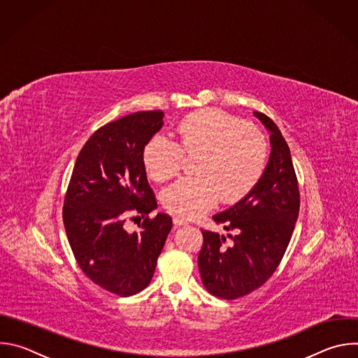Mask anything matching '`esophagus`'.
<instances>
[{
	"label": "esophagus",
	"mask_w": 358,
	"mask_h": 358,
	"mask_svg": "<svg viewBox=\"0 0 358 358\" xmlns=\"http://www.w3.org/2000/svg\"><path fill=\"white\" fill-rule=\"evenodd\" d=\"M173 222H174L176 227H181V225H187V224H188V222H187L184 218H181V217H174V218H173Z\"/></svg>",
	"instance_id": "34e87169"
}]
</instances>
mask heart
Returning <instances> with one entry per match:
<instances>
[{
    "label": "heart",
    "instance_id": "b5f03b06",
    "mask_svg": "<svg viewBox=\"0 0 358 358\" xmlns=\"http://www.w3.org/2000/svg\"><path fill=\"white\" fill-rule=\"evenodd\" d=\"M178 141L156 134L141 150L147 176L157 182L176 177L182 157L198 156L192 178H181L162 192L163 206L181 218H196L221 199L235 203L261 181L268 141L255 127L220 110L202 109L185 116L176 129Z\"/></svg>",
    "mask_w": 358,
    "mask_h": 358
}]
</instances>
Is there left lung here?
<instances>
[{
    "label": "left lung",
    "mask_w": 358,
    "mask_h": 358,
    "mask_svg": "<svg viewBox=\"0 0 358 358\" xmlns=\"http://www.w3.org/2000/svg\"><path fill=\"white\" fill-rule=\"evenodd\" d=\"M271 131V157L265 173L243 199L213 220L225 236L202 232L198 269L206 289L221 299L234 300L261 287L278 269L290 242L300 210V192L290 150L271 117L255 112Z\"/></svg>",
    "instance_id": "left-lung-1"
}]
</instances>
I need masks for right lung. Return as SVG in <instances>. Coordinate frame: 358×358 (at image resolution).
<instances>
[{
	"instance_id": "1",
	"label": "right lung",
	"mask_w": 358,
	"mask_h": 358,
	"mask_svg": "<svg viewBox=\"0 0 358 358\" xmlns=\"http://www.w3.org/2000/svg\"><path fill=\"white\" fill-rule=\"evenodd\" d=\"M163 116L137 112L97 129L79 152L64 201V225L80 269L123 297L148 286L173 227L167 214L148 218L157 201L141 162L143 145L162 129ZM130 212L145 218L138 233L124 229Z\"/></svg>"
}]
</instances>
